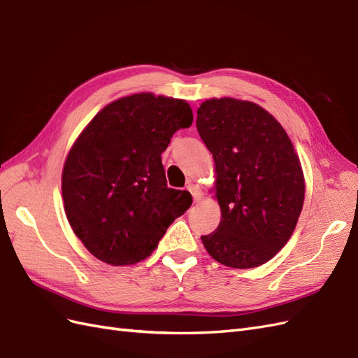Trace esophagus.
I'll return each instance as SVG.
<instances>
[{"instance_id": "1", "label": "esophagus", "mask_w": 358, "mask_h": 358, "mask_svg": "<svg viewBox=\"0 0 358 358\" xmlns=\"http://www.w3.org/2000/svg\"><path fill=\"white\" fill-rule=\"evenodd\" d=\"M187 189L191 192V196H192V200H194V203H199L200 200H201V189H200V187L199 185H196V183H188L187 185Z\"/></svg>"}]
</instances>
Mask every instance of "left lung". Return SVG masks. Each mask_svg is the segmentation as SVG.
I'll use <instances>...</instances> for the list:
<instances>
[{
	"label": "left lung",
	"instance_id": "8db88e82",
	"mask_svg": "<svg viewBox=\"0 0 358 358\" xmlns=\"http://www.w3.org/2000/svg\"><path fill=\"white\" fill-rule=\"evenodd\" d=\"M197 129L216 171L221 222L201 242L216 262L234 268L272 259L296 229L305 178L288 134L251 101L212 99L197 110Z\"/></svg>",
	"mask_w": 358,
	"mask_h": 358
}]
</instances>
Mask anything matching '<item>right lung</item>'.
<instances>
[{
    "label": "right lung",
    "mask_w": 358,
    "mask_h": 358,
    "mask_svg": "<svg viewBox=\"0 0 358 358\" xmlns=\"http://www.w3.org/2000/svg\"><path fill=\"white\" fill-rule=\"evenodd\" d=\"M191 124L187 101L142 92L107 104L76 140L62 170L64 209L94 257L142 262L189 209L191 194L167 187L161 154Z\"/></svg>",
    "instance_id": "obj_1"
}]
</instances>
